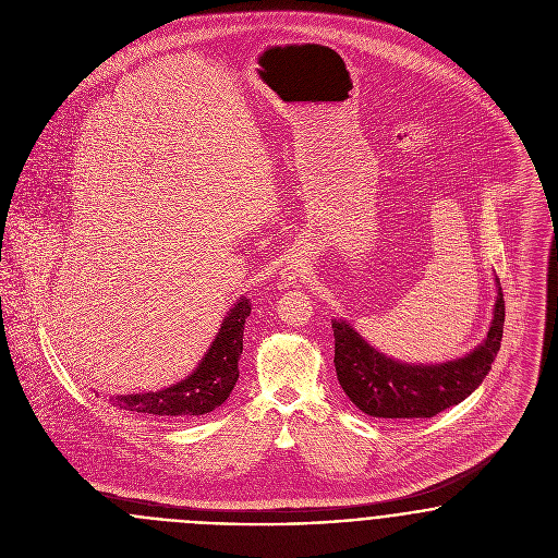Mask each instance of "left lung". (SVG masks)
<instances>
[{
    "mask_svg": "<svg viewBox=\"0 0 558 558\" xmlns=\"http://www.w3.org/2000/svg\"><path fill=\"white\" fill-rule=\"evenodd\" d=\"M505 299L498 283L494 319L485 341L469 356L442 365H405L374 350L343 319L332 322L335 372L343 393L369 416L429 418L469 398L500 350Z\"/></svg>",
    "mask_w": 558,
    "mask_h": 558,
    "instance_id": "1",
    "label": "left lung"
}]
</instances>
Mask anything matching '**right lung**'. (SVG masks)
<instances>
[{
    "instance_id": "obj_1",
    "label": "right lung",
    "mask_w": 558,
    "mask_h": 558,
    "mask_svg": "<svg viewBox=\"0 0 558 558\" xmlns=\"http://www.w3.org/2000/svg\"><path fill=\"white\" fill-rule=\"evenodd\" d=\"M251 314L248 299H240L230 310L217 339L213 341L208 354L202 359L199 367L182 383L140 396H120L109 399L116 405L133 412H144L162 418H193L213 412L230 398L239 380V361L242 354V330L246 316Z\"/></svg>"
}]
</instances>
